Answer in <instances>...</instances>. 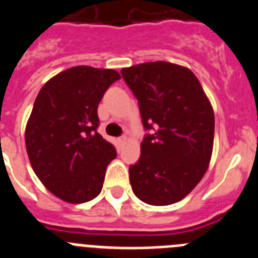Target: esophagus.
I'll list each match as a JSON object with an SVG mask.
<instances>
[{
    "instance_id": "esophagus-1",
    "label": "esophagus",
    "mask_w": 258,
    "mask_h": 258,
    "mask_svg": "<svg viewBox=\"0 0 258 258\" xmlns=\"http://www.w3.org/2000/svg\"><path fill=\"white\" fill-rule=\"evenodd\" d=\"M126 140H127L126 136H121V137H120V138H118V142H120V143H125V142H126Z\"/></svg>"
}]
</instances>
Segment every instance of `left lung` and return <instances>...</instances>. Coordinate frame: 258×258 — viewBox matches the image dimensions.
<instances>
[{"label": "left lung", "mask_w": 258, "mask_h": 258, "mask_svg": "<svg viewBox=\"0 0 258 258\" xmlns=\"http://www.w3.org/2000/svg\"><path fill=\"white\" fill-rule=\"evenodd\" d=\"M138 101L146 133L141 157L129 166L137 198L151 206L183 199L206 174L212 156L214 113L188 68L150 61L122 68Z\"/></svg>", "instance_id": "1"}]
</instances>
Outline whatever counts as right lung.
Returning <instances> with one entry per match:
<instances>
[{
	"label": "right lung",
	"instance_id": "right-lung-1",
	"mask_svg": "<svg viewBox=\"0 0 258 258\" xmlns=\"http://www.w3.org/2000/svg\"><path fill=\"white\" fill-rule=\"evenodd\" d=\"M120 75L77 66L50 79L38 93L26 127L31 165L59 199L80 204L94 199L107 165L117 156L99 126L98 104Z\"/></svg>",
	"mask_w": 258,
	"mask_h": 258
}]
</instances>
